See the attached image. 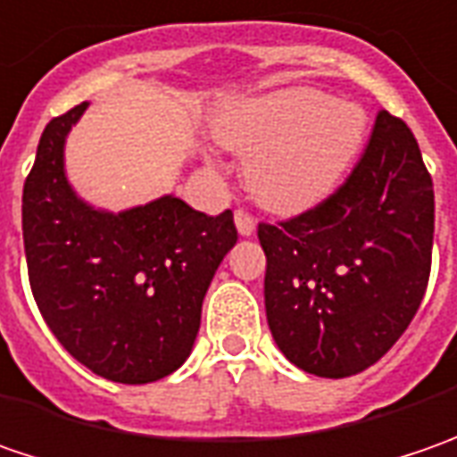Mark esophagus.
Here are the masks:
<instances>
[{"label":"esophagus","instance_id":"obj_1","mask_svg":"<svg viewBox=\"0 0 457 457\" xmlns=\"http://www.w3.org/2000/svg\"><path fill=\"white\" fill-rule=\"evenodd\" d=\"M234 220H237V231L241 237H252V234H254L256 223L246 211H237V213H234Z\"/></svg>","mask_w":457,"mask_h":457}]
</instances>
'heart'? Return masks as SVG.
<instances>
[{"label": "heart", "mask_w": 457, "mask_h": 457, "mask_svg": "<svg viewBox=\"0 0 457 457\" xmlns=\"http://www.w3.org/2000/svg\"><path fill=\"white\" fill-rule=\"evenodd\" d=\"M216 139L249 157L244 180L274 213H303L338 190L369 137L359 104L315 88L246 98L216 119Z\"/></svg>", "instance_id": "heart-1"}]
</instances>
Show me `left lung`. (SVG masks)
<instances>
[{
    "mask_svg": "<svg viewBox=\"0 0 457 457\" xmlns=\"http://www.w3.org/2000/svg\"><path fill=\"white\" fill-rule=\"evenodd\" d=\"M435 193L410 127L377 116L351 178L285 223H259L277 348L307 374L353 377L412 323L430 279Z\"/></svg>",
    "mask_w": 457,
    "mask_h": 457,
    "instance_id": "1",
    "label": "left lung"
}]
</instances>
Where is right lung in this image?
I'll return each mask as SVG.
<instances>
[{
  "instance_id": "1",
  "label": "right lung",
  "mask_w": 457,
  "mask_h": 457,
  "mask_svg": "<svg viewBox=\"0 0 457 457\" xmlns=\"http://www.w3.org/2000/svg\"><path fill=\"white\" fill-rule=\"evenodd\" d=\"M88 101L45 127L22 193V237L35 303L61 345L98 377L150 384L185 363L203 297L237 244L234 213L205 216L160 195L106 211L65 172V139Z\"/></svg>"
}]
</instances>
